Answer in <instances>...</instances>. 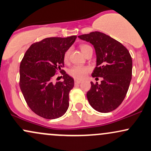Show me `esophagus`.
Listing matches in <instances>:
<instances>
[{
    "label": "esophagus",
    "instance_id": "1",
    "mask_svg": "<svg viewBox=\"0 0 151 151\" xmlns=\"http://www.w3.org/2000/svg\"><path fill=\"white\" fill-rule=\"evenodd\" d=\"M81 83V81H79V80H75V81H74V83H75L76 85H78Z\"/></svg>",
    "mask_w": 151,
    "mask_h": 151
}]
</instances>
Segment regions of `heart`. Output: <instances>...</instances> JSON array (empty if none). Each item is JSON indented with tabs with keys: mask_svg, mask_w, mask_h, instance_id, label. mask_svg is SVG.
<instances>
[{
	"mask_svg": "<svg viewBox=\"0 0 151 151\" xmlns=\"http://www.w3.org/2000/svg\"><path fill=\"white\" fill-rule=\"evenodd\" d=\"M91 49V47L88 44H83L81 46V49L83 51V54H86V52L88 49ZM69 54H70V50H67L65 52L63 59L65 61H68ZM90 68L88 66H83V65H75L72 67L69 70L68 73L69 75L72 77H73L76 79H83L86 77L87 74L90 72Z\"/></svg>",
	"mask_w": 151,
	"mask_h": 151,
	"instance_id": "1",
	"label": "heart"
}]
</instances>
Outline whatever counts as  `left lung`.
<instances>
[{
	"label": "left lung",
	"instance_id": "8db88e82",
	"mask_svg": "<svg viewBox=\"0 0 151 151\" xmlns=\"http://www.w3.org/2000/svg\"><path fill=\"white\" fill-rule=\"evenodd\" d=\"M95 49L96 67L92 76L101 77V84L91 82L87 98L97 111L107 113L116 109L125 98L132 76V58L128 49L118 41L100 32L78 36Z\"/></svg>",
	"mask_w": 151,
	"mask_h": 151
}]
</instances>
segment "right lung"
<instances>
[{"label":"right lung","mask_w":151,"mask_h":151,"mask_svg":"<svg viewBox=\"0 0 151 151\" xmlns=\"http://www.w3.org/2000/svg\"><path fill=\"white\" fill-rule=\"evenodd\" d=\"M77 37H49L32 44L19 65V88L27 104L35 114L48 119L61 117L69 106V92L74 80L61 68L65 52ZM58 72L63 82L52 83Z\"/></svg>","instance_id":"add662e5"}]
</instances>
